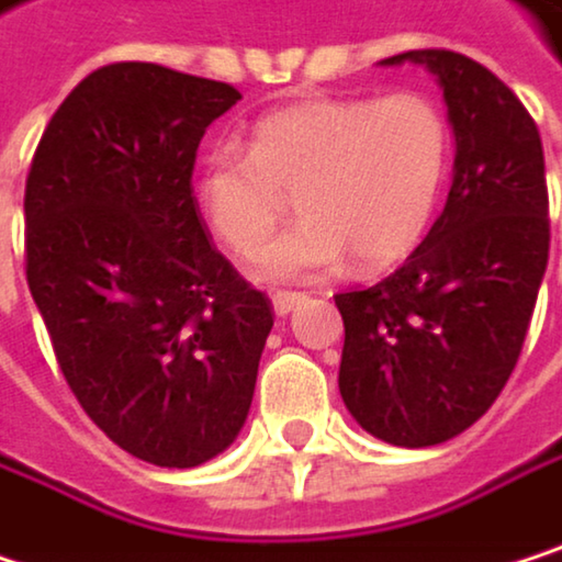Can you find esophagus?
<instances>
[{
	"instance_id": "obj_1",
	"label": "esophagus",
	"mask_w": 562,
	"mask_h": 562,
	"mask_svg": "<svg viewBox=\"0 0 562 562\" xmlns=\"http://www.w3.org/2000/svg\"><path fill=\"white\" fill-rule=\"evenodd\" d=\"M300 303H306V293H290V290L272 293V310H276V316H290Z\"/></svg>"
}]
</instances>
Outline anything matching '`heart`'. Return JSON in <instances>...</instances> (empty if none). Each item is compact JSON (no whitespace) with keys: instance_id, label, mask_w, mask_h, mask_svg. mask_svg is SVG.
<instances>
[{"instance_id":"obj_1","label":"heart","mask_w":562,"mask_h":562,"mask_svg":"<svg viewBox=\"0 0 562 562\" xmlns=\"http://www.w3.org/2000/svg\"><path fill=\"white\" fill-rule=\"evenodd\" d=\"M451 160V127L425 91L316 98L262 114L249 147L216 144L196 170V203L236 256H252L296 193L306 213L276 239L259 269L310 279L349 252L385 266L425 236Z\"/></svg>"}]
</instances>
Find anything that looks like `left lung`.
I'll use <instances>...</instances> for the list:
<instances>
[{
  "label": "left lung",
  "mask_w": 562,
  "mask_h": 562,
  "mask_svg": "<svg viewBox=\"0 0 562 562\" xmlns=\"http://www.w3.org/2000/svg\"><path fill=\"white\" fill-rule=\"evenodd\" d=\"M425 61L454 127L445 213L382 283L339 293L346 323L339 392L352 418L398 448H431L471 428L504 392L550 256V196L537 121L461 52Z\"/></svg>",
  "instance_id": "1"
}]
</instances>
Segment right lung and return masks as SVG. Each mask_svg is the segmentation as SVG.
<instances>
[{
	"mask_svg": "<svg viewBox=\"0 0 562 562\" xmlns=\"http://www.w3.org/2000/svg\"><path fill=\"white\" fill-rule=\"evenodd\" d=\"M243 94L150 61L91 71L25 177V279L85 415L127 454L196 468L239 435L272 303L210 243L203 131Z\"/></svg>",
	"mask_w": 562,
	"mask_h": 562,
	"instance_id": "add662e5",
	"label": "right lung"
}]
</instances>
